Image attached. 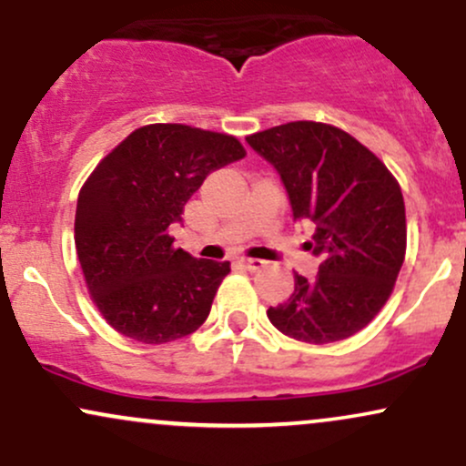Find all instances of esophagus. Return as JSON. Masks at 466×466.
I'll return each instance as SVG.
<instances>
[{
    "mask_svg": "<svg viewBox=\"0 0 466 466\" xmlns=\"http://www.w3.org/2000/svg\"><path fill=\"white\" fill-rule=\"evenodd\" d=\"M238 263L249 271H258V269H263V267H265V260H260V258H240Z\"/></svg>",
    "mask_w": 466,
    "mask_h": 466,
    "instance_id": "34e87169",
    "label": "esophagus"
}]
</instances>
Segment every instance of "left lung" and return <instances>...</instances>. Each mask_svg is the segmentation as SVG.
Here are the masks:
<instances>
[{
  "mask_svg": "<svg viewBox=\"0 0 466 466\" xmlns=\"http://www.w3.org/2000/svg\"><path fill=\"white\" fill-rule=\"evenodd\" d=\"M280 175L293 221H311L304 248L319 258L315 278L296 274L285 304L267 318L309 344L355 335L392 293L405 258V203L377 155L337 127L287 122L248 137Z\"/></svg>",
  "mask_w": 466,
  "mask_h": 466,
  "instance_id": "8db88e82",
  "label": "left lung"
}]
</instances>
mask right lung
<instances>
[{
    "instance_id": "right-lung-1",
    "label": "right lung",
    "mask_w": 466,
    "mask_h": 466,
    "mask_svg": "<svg viewBox=\"0 0 466 466\" xmlns=\"http://www.w3.org/2000/svg\"><path fill=\"white\" fill-rule=\"evenodd\" d=\"M243 157L226 133L148 125L96 166L80 188L74 240L96 307L117 333L166 344L206 322L229 263L175 249L168 228L212 170Z\"/></svg>"
}]
</instances>
